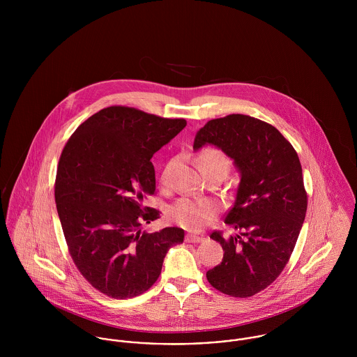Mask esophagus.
I'll list each match as a JSON object with an SVG mask.
<instances>
[{
  "mask_svg": "<svg viewBox=\"0 0 357 357\" xmlns=\"http://www.w3.org/2000/svg\"><path fill=\"white\" fill-rule=\"evenodd\" d=\"M204 241V236H197V235H192V234H188L185 236V242H188V243H201Z\"/></svg>",
  "mask_w": 357,
  "mask_h": 357,
  "instance_id": "esophagus-1",
  "label": "esophagus"
}]
</instances>
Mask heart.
<instances>
[{
  "instance_id": "1",
  "label": "heart",
  "mask_w": 357,
  "mask_h": 357,
  "mask_svg": "<svg viewBox=\"0 0 357 357\" xmlns=\"http://www.w3.org/2000/svg\"><path fill=\"white\" fill-rule=\"evenodd\" d=\"M198 163L201 172L208 169H224L228 172L229 159L218 149L207 147L199 153ZM166 176H162V183H165ZM220 213V204L213 199H195V198H181L169 208V217L173 222L183 228L198 231L206 224L211 222Z\"/></svg>"
}]
</instances>
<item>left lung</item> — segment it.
Instances as JSON below:
<instances>
[{
  "instance_id": "left-lung-1",
  "label": "left lung",
  "mask_w": 357,
  "mask_h": 357,
  "mask_svg": "<svg viewBox=\"0 0 357 357\" xmlns=\"http://www.w3.org/2000/svg\"><path fill=\"white\" fill-rule=\"evenodd\" d=\"M204 144L221 149L241 172L236 201L224 220L239 234L210 235L224 257L206 278L218 291L248 298L276 280L296 248L307 207L301 162L275 126L243 114L208 121L194 149Z\"/></svg>"
}]
</instances>
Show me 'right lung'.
Here are the masks:
<instances>
[{
    "label": "right lung",
    "mask_w": 357,
    "mask_h": 357,
    "mask_svg": "<svg viewBox=\"0 0 357 357\" xmlns=\"http://www.w3.org/2000/svg\"><path fill=\"white\" fill-rule=\"evenodd\" d=\"M187 125L125 105H111L82 122L57 165L54 202L75 266L102 294L132 298L160 275L167 250L184 229L142 232L159 218L144 206L155 194L153 158Z\"/></svg>",
    "instance_id": "right-lung-1"
}]
</instances>
